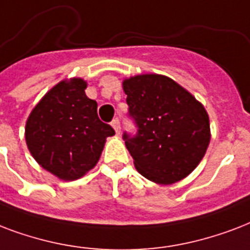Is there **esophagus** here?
Listing matches in <instances>:
<instances>
[{
    "label": "esophagus",
    "mask_w": 250,
    "mask_h": 250,
    "mask_svg": "<svg viewBox=\"0 0 250 250\" xmlns=\"http://www.w3.org/2000/svg\"><path fill=\"white\" fill-rule=\"evenodd\" d=\"M112 127H113V129H115V131H116V134H120V131H121V125H120V121L117 119L116 120H113V121H112Z\"/></svg>",
    "instance_id": "34e87169"
}]
</instances>
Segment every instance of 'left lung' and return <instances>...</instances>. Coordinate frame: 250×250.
<instances>
[{"label":"left lung","instance_id":"left-lung-1","mask_svg":"<svg viewBox=\"0 0 250 250\" xmlns=\"http://www.w3.org/2000/svg\"><path fill=\"white\" fill-rule=\"evenodd\" d=\"M137 134L124 133L137 171L169 185L194 171L210 143V121L193 95L166 75L142 74L123 82Z\"/></svg>","mask_w":250,"mask_h":250}]
</instances>
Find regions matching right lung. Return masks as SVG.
Returning <instances> with one entry per match:
<instances>
[{"label": "right lung", "instance_id": "add662e5", "mask_svg": "<svg viewBox=\"0 0 250 250\" xmlns=\"http://www.w3.org/2000/svg\"><path fill=\"white\" fill-rule=\"evenodd\" d=\"M82 78L65 79L48 91L28 116L26 143L44 169L65 181L81 179L96 166L107 137L98 103L87 98Z\"/></svg>", "mask_w": 250, "mask_h": 250}]
</instances>
